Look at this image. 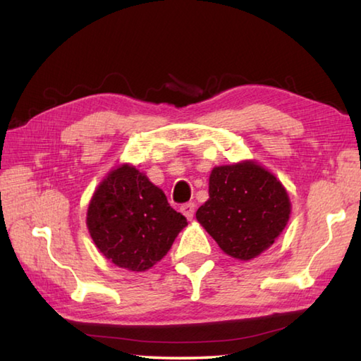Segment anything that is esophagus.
Instances as JSON below:
<instances>
[{
  "instance_id": "obj_1",
  "label": "esophagus",
  "mask_w": 361,
  "mask_h": 361,
  "mask_svg": "<svg viewBox=\"0 0 361 361\" xmlns=\"http://www.w3.org/2000/svg\"><path fill=\"white\" fill-rule=\"evenodd\" d=\"M181 212L183 216H185L188 220H192L194 219V214H195V204L194 203H186L181 206Z\"/></svg>"
}]
</instances>
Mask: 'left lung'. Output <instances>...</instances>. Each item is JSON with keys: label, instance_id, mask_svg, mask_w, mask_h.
<instances>
[{"label": "left lung", "instance_id": "1", "mask_svg": "<svg viewBox=\"0 0 361 361\" xmlns=\"http://www.w3.org/2000/svg\"><path fill=\"white\" fill-rule=\"evenodd\" d=\"M281 181L255 161L214 167L197 220L228 256L250 260L271 247L290 217Z\"/></svg>", "mask_w": 361, "mask_h": 361}]
</instances>
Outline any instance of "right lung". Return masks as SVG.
Masks as SVG:
<instances>
[{"label": "right lung", "mask_w": 361, "mask_h": 361, "mask_svg": "<svg viewBox=\"0 0 361 361\" xmlns=\"http://www.w3.org/2000/svg\"><path fill=\"white\" fill-rule=\"evenodd\" d=\"M186 225V217L171 208L163 190L130 164L105 176L87 212L88 231L99 251L132 271H145L159 262Z\"/></svg>", "instance_id": "add662e5"}]
</instances>
